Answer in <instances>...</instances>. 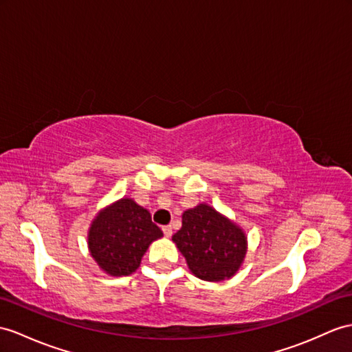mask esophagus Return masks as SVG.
<instances>
[{
    "instance_id": "1",
    "label": "esophagus",
    "mask_w": 352,
    "mask_h": 352,
    "mask_svg": "<svg viewBox=\"0 0 352 352\" xmlns=\"http://www.w3.org/2000/svg\"><path fill=\"white\" fill-rule=\"evenodd\" d=\"M162 233H164L166 237H170L171 234H173V231H171L170 226H166V227H162Z\"/></svg>"
}]
</instances>
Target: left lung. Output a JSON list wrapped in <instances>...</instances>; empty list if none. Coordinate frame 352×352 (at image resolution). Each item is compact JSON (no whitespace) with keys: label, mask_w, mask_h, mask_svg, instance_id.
<instances>
[{"label":"left lung","mask_w":352,"mask_h":352,"mask_svg":"<svg viewBox=\"0 0 352 352\" xmlns=\"http://www.w3.org/2000/svg\"><path fill=\"white\" fill-rule=\"evenodd\" d=\"M171 241L194 275L210 282L233 276L246 254L243 231L208 204L184 212L182 228Z\"/></svg>","instance_id":"8db88e82"}]
</instances>
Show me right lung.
Returning a JSON list of instances; mask_svg holds the SVG:
<instances>
[{
  "instance_id": "right-lung-1",
  "label": "right lung",
  "mask_w": 352,
  "mask_h": 352,
  "mask_svg": "<svg viewBox=\"0 0 352 352\" xmlns=\"http://www.w3.org/2000/svg\"><path fill=\"white\" fill-rule=\"evenodd\" d=\"M162 236L151 213L122 199L98 213L89 228V251L111 276H128L140 265L149 245Z\"/></svg>"
}]
</instances>
